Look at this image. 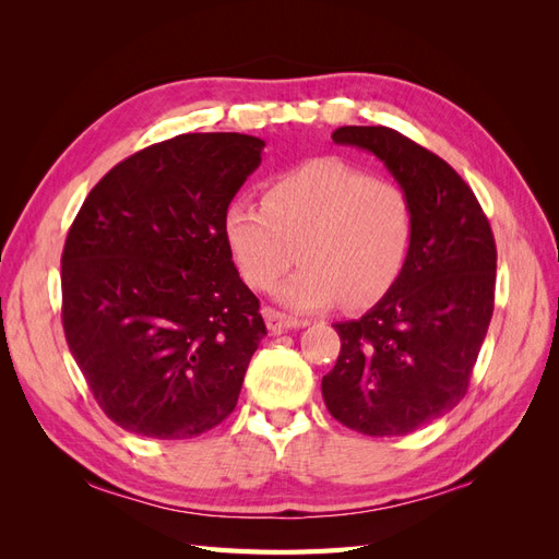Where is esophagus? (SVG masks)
Wrapping results in <instances>:
<instances>
[{
	"instance_id": "obj_1",
	"label": "esophagus",
	"mask_w": 559,
	"mask_h": 559,
	"mask_svg": "<svg viewBox=\"0 0 559 559\" xmlns=\"http://www.w3.org/2000/svg\"><path fill=\"white\" fill-rule=\"evenodd\" d=\"M263 317H265L267 331H273V333L292 331V329H302V326L310 324L308 319H296V317H292V314H284V312L273 310V308H265V310H263Z\"/></svg>"
}]
</instances>
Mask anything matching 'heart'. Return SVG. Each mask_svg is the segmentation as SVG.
<instances>
[{"mask_svg": "<svg viewBox=\"0 0 559 559\" xmlns=\"http://www.w3.org/2000/svg\"><path fill=\"white\" fill-rule=\"evenodd\" d=\"M224 240L251 289L265 292L296 259L277 289L292 310L343 300L368 308L396 284L413 245V212L401 186L341 158H314L265 186L263 205L233 200Z\"/></svg>", "mask_w": 559, "mask_h": 559, "instance_id": "b5f03b06", "label": "heart"}]
</instances>
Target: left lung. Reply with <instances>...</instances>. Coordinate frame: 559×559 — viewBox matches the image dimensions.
Instances as JSON below:
<instances>
[{
    "label": "left lung",
    "instance_id": "obj_1",
    "mask_svg": "<svg viewBox=\"0 0 559 559\" xmlns=\"http://www.w3.org/2000/svg\"><path fill=\"white\" fill-rule=\"evenodd\" d=\"M331 138L373 154L396 179L413 245L392 289L361 319L333 324L341 354L321 396L354 431L405 436L466 394L495 310V235L466 181L425 146L384 126H343Z\"/></svg>",
    "mask_w": 559,
    "mask_h": 559
}]
</instances>
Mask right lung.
Here are the masks:
<instances>
[{
	"label": "right lung",
	"mask_w": 559,
	"mask_h": 559,
	"mask_svg": "<svg viewBox=\"0 0 559 559\" xmlns=\"http://www.w3.org/2000/svg\"><path fill=\"white\" fill-rule=\"evenodd\" d=\"M265 142L191 132L118 163L83 202L62 251V326L95 401L160 441L233 413L265 335L224 240V212Z\"/></svg>",
	"instance_id": "right-lung-1"
}]
</instances>
